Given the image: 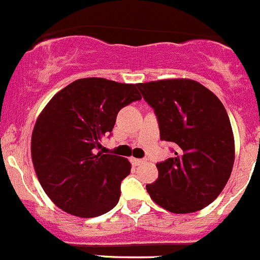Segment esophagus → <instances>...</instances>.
<instances>
[{"label":"esophagus","instance_id":"1","mask_svg":"<svg viewBox=\"0 0 260 260\" xmlns=\"http://www.w3.org/2000/svg\"><path fill=\"white\" fill-rule=\"evenodd\" d=\"M133 162H134L135 165H142V163L145 162V159H138V158H133Z\"/></svg>","mask_w":260,"mask_h":260}]
</instances>
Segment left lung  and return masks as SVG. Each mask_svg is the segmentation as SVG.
<instances>
[{
	"label": "left lung",
	"instance_id": "obj_1",
	"mask_svg": "<svg viewBox=\"0 0 260 260\" xmlns=\"http://www.w3.org/2000/svg\"><path fill=\"white\" fill-rule=\"evenodd\" d=\"M154 110L160 140L174 144V157L157 163L158 179L147 191L172 213L209 206L232 171L235 142L226 108L209 89L190 79L137 84Z\"/></svg>",
	"mask_w": 260,
	"mask_h": 260
}]
</instances>
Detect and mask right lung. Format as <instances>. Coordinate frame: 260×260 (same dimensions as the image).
Returning a JSON list of instances; mask_svg holds the SVG:
<instances>
[{"instance_id":"right-lung-1","label":"right lung","mask_w":260,"mask_h":260,"mask_svg":"<svg viewBox=\"0 0 260 260\" xmlns=\"http://www.w3.org/2000/svg\"><path fill=\"white\" fill-rule=\"evenodd\" d=\"M142 100L135 84L79 79L44 107L31 134V159L42 187L62 211L84 218L107 213L118 203L126 158L98 152L118 111Z\"/></svg>"}]
</instances>
